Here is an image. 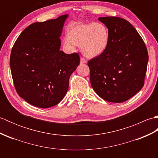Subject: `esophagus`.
<instances>
[{
    "instance_id": "1",
    "label": "esophagus",
    "mask_w": 158,
    "mask_h": 158,
    "mask_svg": "<svg viewBox=\"0 0 158 158\" xmlns=\"http://www.w3.org/2000/svg\"><path fill=\"white\" fill-rule=\"evenodd\" d=\"M86 62H87V60L84 58H83V57H81V64H85Z\"/></svg>"
}]
</instances>
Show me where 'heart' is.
Instances as JSON below:
<instances>
[{
  "mask_svg": "<svg viewBox=\"0 0 158 158\" xmlns=\"http://www.w3.org/2000/svg\"><path fill=\"white\" fill-rule=\"evenodd\" d=\"M109 42L108 28L100 22L73 26L62 40L66 49L73 50L75 45L81 46L82 52L88 57L101 55L106 49Z\"/></svg>",
  "mask_w": 158,
  "mask_h": 158,
  "instance_id": "b5f03b06",
  "label": "heart"
}]
</instances>
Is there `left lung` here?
<instances>
[{
    "instance_id": "1",
    "label": "left lung",
    "mask_w": 158,
    "mask_h": 158,
    "mask_svg": "<svg viewBox=\"0 0 158 158\" xmlns=\"http://www.w3.org/2000/svg\"><path fill=\"white\" fill-rule=\"evenodd\" d=\"M109 32V42L101 55L89 60L90 83L100 98L123 102L144 85L149 56L143 39L127 20L118 17L98 18Z\"/></svg>"
}]
</instances>
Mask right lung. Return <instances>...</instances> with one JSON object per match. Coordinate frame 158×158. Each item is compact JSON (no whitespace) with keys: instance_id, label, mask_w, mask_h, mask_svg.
<instances>
[{"instance_id":"right-lung-1","label":"right lung","mask_w":158,"mask_h":158,"mask_svg":"<svg viewBox=\"0 0 158 158\" xmlns=\"http://www.w3.org/2000/svg\"><path fill=\"white\" fill-rule=\"evenodd\" d=\"M67 17L32 23L11 49L10 68L16 92L39 108H49L61 101L68 91L70 76L80 63L77 53L66 54L60 50Z\"/></svg>"}]
</instances>
